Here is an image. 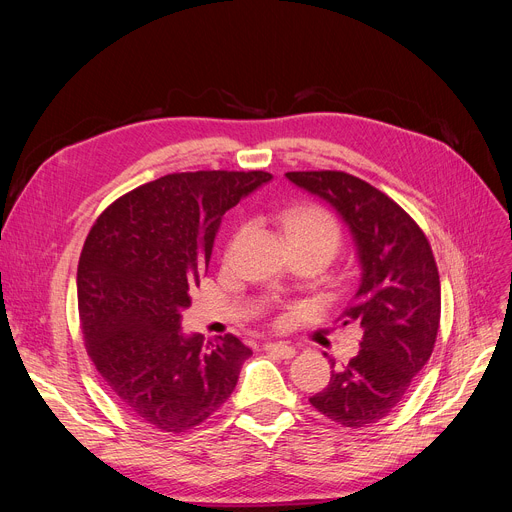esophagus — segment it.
Listing matches in <instances>:
<instances>
[{
  "mask_svg": "<svg viewBox=\"0 0 512 512\" xmlns=\"http://www.w3.org/2000/svg\"><path fill=\"white\" fill-rule=\"evenodd\" d=\"M265 351L278 355L280 359H292L294 353H297V351H294V346H288L284 342H267L265 344Z\"/></svg>",
  "mask_w": 512,
  "mask_h": 512,
  "instance_id": "esophagus-1",
  "label": "esophagus"
}]
</instances>
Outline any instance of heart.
Instances as JSON below:
<instances>
[{
	"label": "heart",
	"mask_w": 512,
	"mask_h": 512,
	"mask_svg": "<svg viewBox=\"0 0 512 512\" xmlns=\"http://www.w3.org/2000/svg\"><path fill=\"white\" fill-rule=\"evenodd\" d=\"M280 226L290 247H309L328 263L342 242V230L334 215L319 205L292 207L280 213ZM240 232H236L238 236ZM236 236L232 240H236Z\"/></svg>",
	"instance_id": "heart-1"
}]
</instances>
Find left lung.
Masks as SVG:
<instances>
[{
    "instance_id": "obj_1",
    "label": "left lung",
    "mask_w": 512,
    "mask_h": 512,
    "mask_svg": "<svg viewBox=\"0 0 512 512\" xmlns=\"http://www.w3.org/2000/svg\"><path fill=\"white\" fill-rule=\"evenodd\" d=\"M286 178L342 215L361 261L359 288L338 317L361 330V351L309 402L344 427L378 423L400 405L434 351L442 299L432 247L405 209L353 174L311 170Z\"/></svg>"
}]
</instances>
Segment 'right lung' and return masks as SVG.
Returning a JSON list of instances; mask_svg holds the SVG:
<instances>
[{
  "mask_svg": "<svg viewBox=\"0 0 512 512\" xmlns=\"http://www.w3.org/2000/svg\"><path fill=\"white\" fill-rule=\"evenodd\" d=\"M270 172L161 176L116 199L93 224L76 288L87 355L120 405L182 434L218 411L253 351L226 334H180V311L207 272L222 215Z\"/></svg>",
  "mask_w": 512,
  "mask_h": 512,
  "instance_id": "obj_1",
  "label": "right lung"
}]
</instances>
